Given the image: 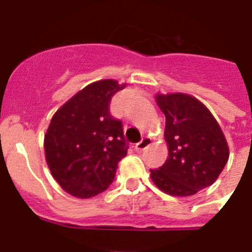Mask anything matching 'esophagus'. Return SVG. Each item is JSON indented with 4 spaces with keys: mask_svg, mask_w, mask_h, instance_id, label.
Listing matches in <instances>:
<instances>
[{
    "mask_svg": "<svg viewBox=\"0 0 252 252\" xmlns=\"http://www.w3.org/2000/svg\"><path fill=\"white\" fill-rule=\"evenodd\" d=\"M150 144H151V139H150V137L145 136V137H142L141 141L137 142L136 145H135V149H136V151H142L144 149L148 148Z\"/></svg>",
    "mask_w": 252,
    "mask_h": 252,
    "instance_id": "1",
    "label": "esophagus"
}]
</instances>
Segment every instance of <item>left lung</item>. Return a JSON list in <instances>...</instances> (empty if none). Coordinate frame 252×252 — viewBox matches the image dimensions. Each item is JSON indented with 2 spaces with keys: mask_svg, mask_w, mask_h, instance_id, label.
I'll list each match as a JSON object with an SVG mask.
<instances>
[{
  "mask_svg": "<svg viewBox=\"0 0 252 252\" xmlns=\"http://www.w3.org/2000/svg\"><path fill=\"white\" fill-rule=\"evenodd\" d=\"M155 101L165 115L164 137L169 157L159 169L150 170L154 184L175 197H189L212 186L230 150L211 111L186 93H158Z\"/></svg>",
  "mask_w": 252,
  "mask_h": 252,
  "instance_id": "left-lung-1",
  "label": "left lung"
}]
</instances>
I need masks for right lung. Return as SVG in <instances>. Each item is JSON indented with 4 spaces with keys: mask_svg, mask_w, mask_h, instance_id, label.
<instances>
[{
    "mask_svg": "<svg viewBox=\"0 0 252 252\" xmlns=\"http://www.w3.org/2000/svg\"><path fill=\"white\" fill-rule=\"evenodd\" d=\"M126 83L93 82L54 113L44 136L51 175L73 197L91 198L112 183L117 164L127 154L122 124L110 113V102Z\"/></svg>",
    "mask_w": 252,
    "mask_h": 252,
    "instance_id": "right-lung-1",
    "label": "right lung"
}]
</instances>
